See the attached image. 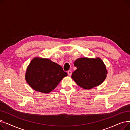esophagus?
<instances>
[{"label":"esophagus","instance_id":"obj_1","mask_svg":"<svg viewBox=\"0 0 130 130\" xmlns=\"http://www.w3.org/2000/svg\"><path fill=\"white\" fill-rule=\"evenodd\" d=\"M67 73H68V75H69V76H71V75H72V71H69L67 72Z\"/></svg>","mask_w":130,"mask_h":130}]
</instances>
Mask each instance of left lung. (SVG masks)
Here are the masks:
<instances>
[{
	"instance_id": "1",
	"label": "left lung",
	"mask_w": 130,
	"mask_h": 130,
	"mask_svg": "<svg viewBox=\"0 0 130 130\" xmlns=\"http://www.w3.org/2000/svg\"><path fill=\"white\" fill-rule=\"evenodd\" d=\"M74 65L77 69L73 72L72 78L84 89H91L100 85L106 77V67L99 58H80L74 61Z\"/></svg>"
}]
</instances>
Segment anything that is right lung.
<instances>
[{
    "label": "right lung",
    "instance_id": "right-lung-1",
    "mask_svg": "<svg viewBox=\"0 0 130 130\" xmlns=\"http://www.w3.org/2000/svg\"><path fill=\"white\" fill-rule=\"evenodd\" d=\"M67 75L62 67L50 59L35 58L27 67L25 78L34 90L48 93Z\"/></svg>",
    "mask_w": 130,
    "mask_h": 130
}]
</instances>
